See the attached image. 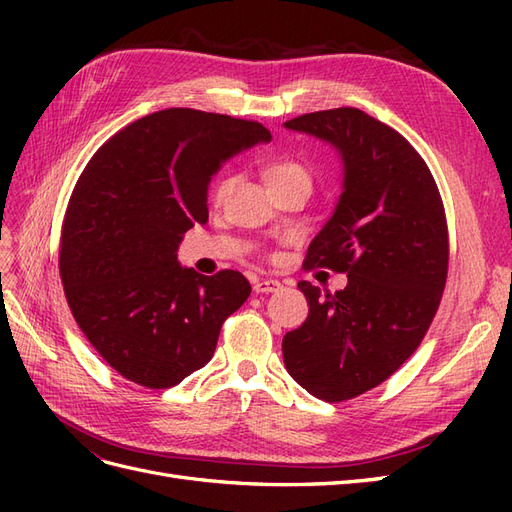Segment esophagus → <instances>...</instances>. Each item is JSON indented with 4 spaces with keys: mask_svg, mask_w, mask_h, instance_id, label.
Here are the masks:
<instances>
[{
    "mask_svg": "<svg viewBox=\"0 0 512 512\" xmlns=\"http://www.w3.org/2000/svg\"><path fill=\"white\" fill-rule=\"evenodd\" d=\"M254 290L260 294H269V292H277L282 290V284L277 280H256L254 282Z\"/></svg>",
    "mask_w": 512,
    "mask_h": 512,
    "instance_id": "34e87169",
    "label": "esophagus"
}]
</instances>
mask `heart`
<instances>
[{
    "mask_svg": "<svg viewBox=\"0 0 512 512\" xmlns=\"http://www.w3.org/2000/svg\"><path fill=\"white\" fill-rule=\"evenodd\" d=\"M262 177H265L269 190L271 188H280V185H290V183H305L309 185V173L307 168L292 158H273L265 166H262ZM230 188V179H222L218 185H215V198H222Z\"/></svg>",
    "mask_w": 512,
    "mask_h": 512,
    "instance_id": "1",
    "label": "heart"
}]
</instances>
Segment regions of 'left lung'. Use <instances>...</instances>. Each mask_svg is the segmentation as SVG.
Instances as JSON below:
<instances>
[{
    "instance_id": "left-lung-1",
    "label": "left lung",
    "mask_w": 512,
    "mask_h": 512,
    "mask_svg": "<svg viewBox=\"0 0 512 512\" xmlns=\"http://www.w3.org/2000/svg\"><path fill=\"white\" fill-rule=\"evenodd\" d=\"M284 126L342 158V196L303 265L348 273L335 294L299 282L309 314L284 335V365L307 393L346 401L395 374L423 342L448 273L444 205L416 149L359 108L307 113Z\"/></svg>"
}]
</instances>
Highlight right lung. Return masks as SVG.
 Masks as SVG:
<instances>
[{
  "label": "right lung",
  "instance_id": "add662e5",
  "mask_svg": "<svg viewBox=\"0 0 512 512\" xmlns=\"http://www.w3.org/2000/svg\"><path fill=\"white\" fill-rule=\"evenodd\" d=\"M269 141L258 121L166 108L119 130L85 166L61 226L59 273L76 324L123 378L170 389L211 361L252 286L239 271L185 269L177 250L209 220L211 177Z\"/></svg>",
  "mask_w": 512,
  "mask_h": 512
}]
</instances>
